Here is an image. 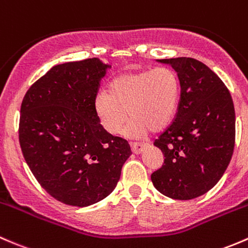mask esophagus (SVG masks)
I'll list each match as a JSON object with an SVG mask.
<instances>
[{"label":"esophagus","mask_w":248,"mask_h":248,"mask_svg":"<svg viewBox=\"0 0 248 248\" xmlns=\"http://www.w3.org/2000/svg\"><path fill=\"white\" fill-rule=\"evenodd\" d=\"M145 147H147L145 143H131V149L135 154H141Z\"/></svg>","instance_id":"1"}]
</instances>
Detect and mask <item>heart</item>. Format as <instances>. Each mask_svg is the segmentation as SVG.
<instances>
[{"label": "heart", "mask_w": 248, "mask_h": 248, "mask_svg": "<svg viewBox=\"0 0 248 248\" xmlns=\"http://www.w3.org/2000/svg\"><path fill=\"white\" fill-rule=\"evenodd\" d=\"M180 101V82L170 68L160 67L113 78L106 94L95 99V113L104 129L119 135L127 116L129 136L160 131L173 121ZM128 114H126V112Z\"/></svg>", "instance_id": "obj_1"}]
</instances>
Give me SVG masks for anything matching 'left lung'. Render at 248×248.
<instances>
[{"instance_id": "8db88e82", "label": "left lung", "mask_w": 248, "mask_h": 248, "mask_svg": "<svg viewBox=\"0 0 248 248\" xmlns=\"http://www.w3.org/2000/svg\"><path fill=\"white\" fill-rule=\"evenodd\" d=\"M177 73L180 101L173 123L154 142L165 155L152 174L166 197L187 201L208 192L226 172L235 142V111L221 78L197 60H156Z\"/></svg>"}]
</instances>
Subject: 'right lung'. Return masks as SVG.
I'll list each match as a JSON object with an SVG mask.
<instances>
[{
	"label": "right lung",
	"mask_w": 248,
	"mask_h": 248,
	"mask_svg": "<svg viewBox=\"0 0 248 248\" xmlns=\"http://www.w3.org/2000/svg\"><path fill=\"white\" fill-rule=\"evenodd\" d=\"M111 64L99 58L55 65L25 94L19 141L42 187L73 206L92 205L116 188L131 153L95 113L100 81Z\"/></svg>",
	"instance_id": "obj_1"
}]
</instances>
